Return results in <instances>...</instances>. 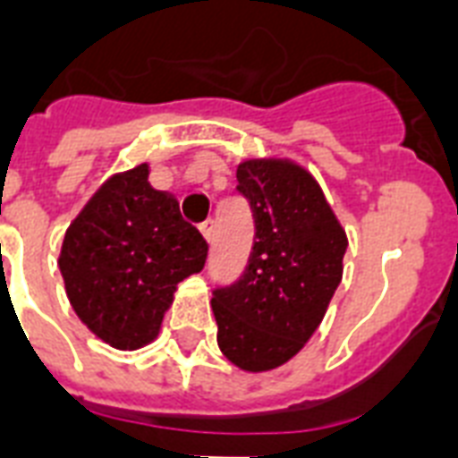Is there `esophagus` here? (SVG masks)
Wrapping results in <instances>:
<instances>
[{
	"label": "esophagus",
	"mask_w": 458,
	"mask_h": 458,
	"mask_svg": "<svg viewBox=\"0 0 458 458\" xmlns=\"http://www.w3.org/2000/svg\"><path fill=\"white\" fill-rule=\"evenodd\" d=\"M214 218H207V221L201 223L199 225V230H201V235L207 237V242H211V240H214Z\"/></svg>",
	"instance_id": "1"
}]
</instances>
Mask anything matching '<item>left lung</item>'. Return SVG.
<instances>
[{
    "label": "left lung",
    "mask_w": 458,
    "mask_h": 458,
    "mask_svg": "<svg viewBox=\"0 0 458 458\" xmlns=\"http://www.w3.org/2000/svg\"><path fill=\"white\" fill-rule=\"evenodd\" d=\"M254 244L233 285L216 287L218 347L237 369L261 373L290 361L326 316L342 280L347 235L309 171L287 158L237 165Z\"/></svg>",
    "instance_id": "8db88e82"
}]
</instances>
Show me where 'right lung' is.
<instances>
[{
    "mask_svg": "<svg viewBox=\"0 0 458 458\" xmlns=\"http://www.w3.org/2000/svg\"><path fill=\"white\" fill-rule=\"evenodd\" d=\"M140 164L104 182L68 225L59 268L78 318L116 349L158 335L180 280L199 273L208 244L178 199Z\"/></svg>",
    "mask_w": 458,
    "mask_h": 458,
    "instance_id": "right-lung-1",
    "label": "right lung"
}]
</instances>
